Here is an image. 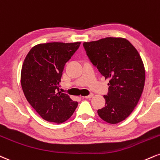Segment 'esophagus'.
Instances as JSON below:
<instances>
[{"label": "esophagus", "instance_id": "esophagus-1", "mask_svg": "<svg viewBox=\"0 0 160 160\" xmlns=\"http://www.w3.org/2000/svg\"><path fill=\"white\" fill-rule=\"evenodd\" d=\"M93 97V95L92 94H91V95H87V96H83L82 98H91Z\"/></svg>", "mask_w": 160, "mask_h": 160}]
</instances>
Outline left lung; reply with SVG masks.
I'll list each match as a JSON object with an SVG mask.
<instances>
[{
  "label": "left lung",
  "instance_id": "obj_1",
  "mask_svg": "<svg viewBox=\"0 0 160 160\" xmlns=\"http://www.w3.org/2000/svg\"><path fill=\"white\" fill-rule=\"evenodd\" d=\"M83 47L93 65L109 80L105 106L98 114L106 122L118 124L131 114L143 92L145 70L141 57L124 38L86 42Z\"/></svg>",
  "mask_w": 160,
  "mask_h": 160
}]
</instances>
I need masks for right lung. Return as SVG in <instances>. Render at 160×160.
Listing matches in <instances>:
<instances>
[{
	"label": "right lung",
	"mask_w": 160,
	"mask_h": 160,
	"mask_svg": "<svg viewBox=\"0 0 160 160\" xmlns=\"http://www.w3.org/2000/svg\"><path fill=\"white\" fill-rule=\"evenodd\" d=\"M80 42H49L32 47L25 57L21 84L25 98L44 120L61 124L74 112L78 103L59 92L65 63Z\"/></svg>",
	"instance_id": "add662e5"
}]
</instances>
